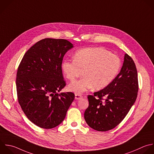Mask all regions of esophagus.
I'll return each mask as SVG.
<instances>
[{"label":"esophagus","mask_w":154,"mask_h":154,"mask_svg":"<svg viewBox=\"0 0 154 154\" xmlns=\"http://www.w3.org/2000/svg\"><path fill=\"white\" fill-rule=\"evenodd\" d=\"M75 98L76 100H78V99H80L82 97V96L81 95V94H75Z\"/></svg>","instance_id":"34e87169"}]
</instances>
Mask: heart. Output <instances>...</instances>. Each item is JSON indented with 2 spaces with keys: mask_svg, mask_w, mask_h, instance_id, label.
Segmentation results:
<instances>
[{
  "mask_svg": "<svg viewBox=\"0 0 154 154\" xmlns=\"http://www.w3.org/2000/svg\"><path fill=\"white\" fill-rule=\"evenodd\" d=\"M73 60H65L62 70L71 82L84 75L85 77L70 84L68 89L82 93L93 87L96 90L108 86L118 75L122 66L120 58L102 48H89L76 52Z\"/></svg>",
  "mask_w": 154,
  "mask_h": 154,
  "instance_id": "1",
  "label": "heart"
}]
</instances>
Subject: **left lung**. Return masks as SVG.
<instances>
[{"mask_svg":"<svg viewBox=\"0 0 154 154\" xmlns=\"http://www.w3.org/2000/svg\"><path fill=\"white\" fill-rule=\"evenodd\" d=\"M138 90L135 64L131 57L125 54L120 72L111 83L94 93V95L88 96L89 105L84 112L85 122L98 131L114 128L134 105Z\"/></svg>","mask_w":154,"mask_h":154,"instance_id":"left-lung-1","label":"left lung"}]
</instances>
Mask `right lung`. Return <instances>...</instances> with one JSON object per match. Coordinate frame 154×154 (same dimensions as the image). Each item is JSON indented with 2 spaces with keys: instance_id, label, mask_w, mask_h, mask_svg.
Here are the masks:
<instances>
[{
  "instance_id": "obj_1",
  "label": "right lung",
  "mask_w": 154,
  "mask_h": 154,
  "mask_svg": "<svg viewBox=\"0 0 154 154\" xmlns=\"http://www.w3.org/2000/svg\"><path fill=\"white\" fill-rule=\"evenodd\" d=\"M73 48L67 40L43 39L25 53L18 67L19 103L28 119L42 128L59 125L75 99L72 92L59 93L66 86L63 57Z\"/></svg>"
}]
</instances>
